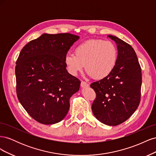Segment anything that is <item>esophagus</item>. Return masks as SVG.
I'll return each instance as SVG.
<instances>
[{
    "instance_id": "1",
    "label": "esophagus",
    "mask_w": 156,
    "mask_h": 156,
    "mask_svg": "<svg viewBox=\"0 0 156 156\" xmlns=\"http://www.w3.org/2000/svg\"><path fill=\"white\" fill-rule=\"evenodd\" d=\"M81 87L82 88L88 87H89V84H88L87 83H86V82L81 81Z\"/></svg>"
}]
</instances>
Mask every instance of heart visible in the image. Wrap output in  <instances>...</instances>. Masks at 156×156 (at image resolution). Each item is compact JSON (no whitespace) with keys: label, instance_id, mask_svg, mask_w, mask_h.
Masks as SVG:
<instances>
[{"label":"heart","instance_id":"obj_1","mask_svg":"<svg viewBox=\"0 0 156 156\" xmlns=\"http://www.w3.org/2000/svg\"><path fill=\"white\" fill-rule=\"evenodd\" d=\"M118 60V51L111 41L89 40L79 44L75 54L65 56L64 62L69 73L77 75L86 66L88 76L96 79L107 77L115 69Z\"/></svg>","mask_w":156,"mask_h":156}]
</instances>
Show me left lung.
I'll use <instances>...</instances> for the list:
<instances>
[{"label":"left lung","instance_id":"8db88e82","mask_svg":"<svg viewBox=\"0 0 156 156\" xmlns=\"http://www.w3.org/2000/svg\"><path fill=\"white\" fill-rule=\"evenodd\" d=\"M108 37L116 44L118 60L107 77L90 84L96 93L92 111L101 123L115 126L127 120L137 108L142 73L133 48L116 36Z\"/></svg>","mask_w":156,"mask_h":156}]
</instances>
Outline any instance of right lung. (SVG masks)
<instances>
[{
  "label": "right lung",
  "instance_id": "add662e5",
  "mask_svg": "<svg viewBox=\"0 0 156 156\" xmlns=\"http://www.w3.org/2000/svg\"><path fill=\"white\" fill-rule=\"evenodd\" d=\"M79 36L43 34L29 42L17 60L16 76L18 100L29 115L43 124L62 120L69 99L79 91L81 81L69 74L65 56Z\"/></svg>",
  "mask_w": 156,
  "mask_h": 156
}]
</instances>
